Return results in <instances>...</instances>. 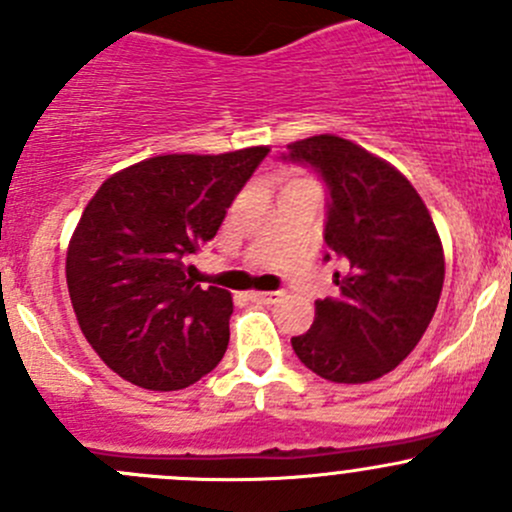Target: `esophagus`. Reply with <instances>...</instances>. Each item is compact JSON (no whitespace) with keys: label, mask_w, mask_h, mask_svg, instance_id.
Instances as JSON below:
<instances>
[{"label":"esophagus","mask_w":512,"mask_h":512,"mask_svg":"<svg viewBox=\"0 0 512 512\" xmlns=\"http://www.w3.org/2000/svg\"><path fill=\"white\" fill-rule=\"evenodd\" d=\"M255 302H265V304H275L280 299V292H252L250 294Z\"/></svg>","instance_id":"1"}]
</instances>
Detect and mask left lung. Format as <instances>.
Here are the masks:
<instances>
[{
    "instance_id": "obj_1",
    "label": "left lung",
    "mask_w": 512,
    "mask_h": 512,
    "mask_svg": "<svg viewBox=\"0 0 512 512\" xmlns=\"http://www.w3.org/2000/svg\"><path fill=\"white\" fill-rule=\"evenodd\" d=\"M282 160L309 165L327 185L324 262H342L339 294L314 302L294 354L337 384L379 379L414 352L436 314L446 275L436 225L394 165L347 138L294 141Z\"/></svg>"
}]
</instances>
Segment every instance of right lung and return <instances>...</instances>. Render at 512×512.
<instances>
[{"label":"right lung","mask_w":512,"mask_h":512,"mask_svg":"<svg viewBox=\"0 0 512 512\" xmlns=\"http://www.w3.org/2000/svg\"><path fill=\"white\" fill-rule=\"evenodd\" d=\"M267 153L148 158L89 200L66 252V285L86 342L121 379L178 391L223 359L232 297L195 285L188 257L218 235Z\"/></svg>","instance_id":"obj_1"}]
</instances>
